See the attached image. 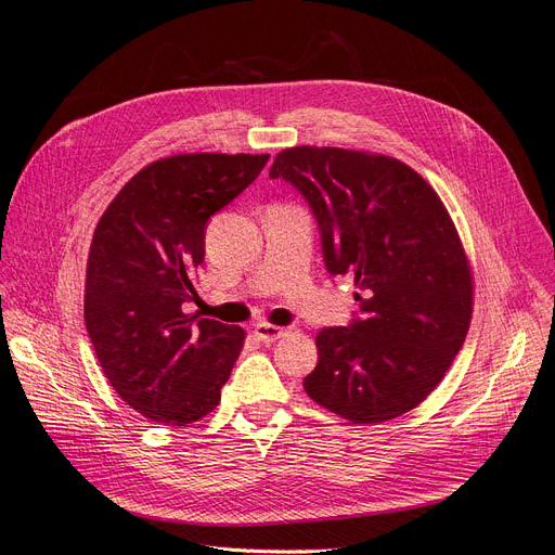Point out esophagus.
<instances>
[{"label":"esophagus","instance_id":"obj_1","mask_svg":"<svg viewBox=\"0 0 555 555\" xmlns=\"http://www.w3.org/2000/svg\"><path fill=\"white\" fill-rule=\"evenodd\" d=\"M285 334H288V330H285V327H276V325H270V323L256 325V336L260 338L262 344H274L276 338H281Z\"/></svg>","mask_w":555,"mask_h":555}]
</instances>
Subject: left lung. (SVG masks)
I'll return each instance as SVG.
<instances>
[{
    "instance_id": "left-lung-1",
    "label": "left lung",
    "mask_w": 555,
    "mask_h": 555,
    "mask_svg": "<svg viewBox=\"0 0 555 555\" xmlns=\"http://www.w3.org/2000/svg\"><path fill=\"white\" fill-rule=\"evenodd\" d=\"M309 201L330 274L354 279L362 320L315 336L307 395L352 424L417 408L440 385L473 318V267L440 195L403 160L344 147L276 154Z\"/></svg>"
}]
</instances>
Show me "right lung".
Returning a JSON list of instances; mask_svg holds the SVG:
<instances>
[{
    "label": "right lung",
    "instance_id": "obj_1",
    "mask_svg": "<svg viewBox=\"0 0 555 555\" xmlns=\"http://www.w3.org/2000/svg\"><path fill=\"white\" fill-rule=\"evenodd\" d=\"M270 154H175L135 172L96 223L85 325L105 378L135 413L186 426L221 401L246 332L189 315L211 214L251 184Z\"/></svg>",
    "mask_w": 555,
    "mask_h": 555
}]
</instances>
